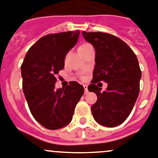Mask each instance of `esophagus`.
Wrapping results in <instances>:
<instances>
[{
	"label": "esophagus",
	"instance_id": "34e87169",
	"mask_svg": "<svg viewBox=\"0 0 158 158\" xmlns=\"http://www.w3.org/2000/svg\"><path fill=\"white\" fill-rule=\"evenodd\" d=\"M83 87H84V89H85V93H88V85H83Z\"/></svg>",
	"mask_w": 158,
	"mask_h": 158
}]
</instances>
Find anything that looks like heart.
Here are the masks:
<instances>
[{
    "label": "heart",
    "instance_id": "1",
    "mask_svg": "<svg viewBox=\"0 0 158 158\" xmlns=\"http://www.w3.org/2000/svg\"><path fill=\"white\" fill-rule=\"evenodd\" d=\"M93 48V46H92L89 43H82L79 46V48H78V52H79V54L82 56L84 52H85L87 50L89 49V48Z\"/></svg>",
    "mask_w": 158,
    "mask_h": 158
}]
</instances>
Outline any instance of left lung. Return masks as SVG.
<instances>
[{"label":"left lung","instance_id":"1","mask_svg":"<svg viewBox=\"0 0 158 158\" xmlns=\"http://www.w3.org/2000/svg\"><path fill=\"white\" fill-rule=\"evenodd\" d=\"M85 40L96 51L94 71L89 91L97 96L92 106L93 118L98 123L113 127L129 116L140 91L141 71L133 50L120 38L103 32L82 31ZM100 81L108 86L102 91L95 83Z\"/></svg>","mask_w":158,"mask_h":158}]
</instances>
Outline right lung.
I'll return each mask as SVG.
<instances>
[{
	"instance_id": "obj_1",
	"label": "right lung",
	"mask_w": 158,
	"mask_h": 158,
	"mask_svg": "<svg viewBox=\"0 0 158 158\" xmlns=\"http://www.w3.org/2000/svg\"><path fill=\"white\" fill-rule=\"evenodd\" d=\"M79 31L50 34L29 48L21 66L22 89L35 120L48 130L71 122L84 88L76 82L56 89V75L65 66L67 53L76 45Z\"/></svg>"
}]
</instances>
